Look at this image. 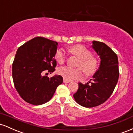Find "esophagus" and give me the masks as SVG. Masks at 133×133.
Listing matches in <instances>:
<instances>
[{
    "label": "esophagus",
    "instance_id": "esophagus-1",
    "mask_svg": "<svg viewBox=\"0 0 133 133\" xmlns=\"http://www.w3.org/2000/svg\"><path fill=\"white\" fill-rule=\"evenodd\" d=\"M63 82H64V83H69L70 81H68V80H65V79H63Z\"/></svg>",
    "mask_w": 133,
    "mask_h": 133
}]
</instances>
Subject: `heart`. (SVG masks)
<instances>
[{"instance_id":"obj_1","label":"heart","mask_w":133,"mask_h":133,"mask_svg":"<svg viewBox=\"0 0 133 133\" xmlns=\"http://www.w3.org/2000/svg\"><path fill=\"white\" fill-rule=\"evenodd\" d=\"M70 51L80 59L77 65V67L79 68L73 69L66 66L59 67L58 69V74L64 79L68 81L78 80L83 77V71L87 76L93 75L96 72L99 66V62L96 57L92 56V52L87 48L81 44H77L71 47ZM55 58L59 64L65 63L66 55L64 51L62 49L56 51Z\"/></svg>"}]
</instances>
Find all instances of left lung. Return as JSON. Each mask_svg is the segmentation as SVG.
I'll list each match as a JSON object with an SVG mask.
<instances>
[{
    "label": "left lung",
    "instance_id": "left-lung-1",
    "mask_svg": "<svg viewBox=\"0 0 133 133\" xmlns=\"http://www.w3.org/2000/svg\"><path fill=\"white\" fill-rule=\"evenodd\" d=\"M92 48L101 58L99 68L93 75L92 82L78 83L74 97L82 106L93 107L105 102L110 97L118 81V59L116 53L105 43L92 41Z\"/></svg>",
    "mask_w": 133,
    "mask_h": 133
}]
</instances>
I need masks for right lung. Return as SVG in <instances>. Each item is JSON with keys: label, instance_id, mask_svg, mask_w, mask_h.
<instances>
[{"label": "right lung", "instance_id": "1", "mask_svg": "<svg viewBox=\"0 0 133 133\" xmlns=\"http://www.w3.org/2000/svg\"><path fill=\"white\" fill-rule=\"evenodd\" d=\"M58 43L43 37H36L19 48L12 63V78L22 99L32 105L48 102L63 77L43 76L44 71L55 70Z\"/></svg>", "mask_w": 133, "mask_h": 133}]
</instances>
